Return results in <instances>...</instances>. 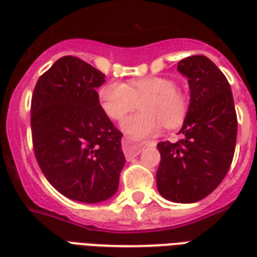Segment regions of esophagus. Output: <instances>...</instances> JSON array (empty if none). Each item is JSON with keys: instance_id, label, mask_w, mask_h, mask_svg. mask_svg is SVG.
Returning <instances> with one entry per match:
<instances>
[{"instance_id": "esophagus-1", "label": "esophagus", "mask_w": 257, "mask_h": 257, "mask_svg": "<svg viewBox=\"0 0 257 257\" xmlns=\"http://www.w3.org/2000/svg\"><path fill=\"white\" fill-rule=\"evenodd\" d=\"M143 149H145V145H143V143H140V145H135V143H132V142H131L129 139L122 140L123 154L128 157V158H131V157L139 156Z\"/></svg>"}]
</instances>
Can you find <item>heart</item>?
<instances>
[{"instance_id":"heart-1","label":"heart","mask_w":257,"mask_h":257,"mask_svg":"<svg viewBox=\"0 0 257 257\" xmlns=\"http://www.w3.org/2000/svg\"><path fill=\"white\" fill-rule=\"evenodd\" d=\"M140 98L142 111L128 117L121 125L123 132L135 139L157 134L162 123L168 129L178 128L187 115L189 100L169 78L145 77L128 84L111 81L99 90L103 111L115 121L132 111Z\"/></svg>"}]
</instances>
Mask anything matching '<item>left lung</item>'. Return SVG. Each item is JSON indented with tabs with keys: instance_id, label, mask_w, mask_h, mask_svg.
I'll list each match as a JSON object with an SVG mask.
<instances>
[{
	"instance_id": "obj_1",
	"label": "left lung",
	"mask_w": 257,
	"mask_h": 257,
	"mask_svg": "<svg viewBox=\"0 0 257 257\" xmlns=\"http://www.w3.org/2000/svg\"><path fill=\"white\" fill-rule=\"evenodd\" d=\"M189 79L190 104L176 143L161 142L157 187L172 202L191 204L209 195L231 165L237 142V114L231 88L210 59L190 56L178 63Z\"/></svg>"
}]
</instances>
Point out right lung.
Returning a JSON list of instances; mask_svg holds the SVG:
<instances>
[{"label": "right lung", "instance_id": "add662e5", "mask_svg": "<svg viewBox=\"0 0 257 257\" xmlns=\"http://www.w3.org/2000/svg\"><path fill=\"white\" fill-rule=\"evenodd\" d=\"M104 81L93 66L64 56L40 77L31 99L33 145L42 173L64 197L85 204L111 198L125 165L122 134L96 92Z\"/></svg>", "mask_w": 257, "mask_h": 257}]
</instances>
